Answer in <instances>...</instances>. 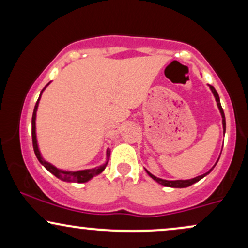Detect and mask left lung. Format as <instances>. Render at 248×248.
Segmentation results:
<instances>
[{
    "instance_id": "left-lung-1",
    "label": "left lung",
    "mask_w": 248,
    "mask_h": 248,
    "mask_svg": "<svg viewBox=\"0 0 248 248\" xmlns=\"http://www.w3.org/2000/svg\"><path fill=\"white\" fill-rule=\"evenodd\" d=\"M209 86H210V90L212 91L213 95H215L216 101H217V106L219 108V112H220V114H221V119H223V129H224V134H225V130H226V122H225V114H224V110H223V108H221V105H220V99H219V95H218L217 91H216V88L213 87V86H211V85H209ZM218 161H219V158H218ZM217 162H216V164H217ZM213 168H215V166H213ZM213 168H212V169H213ZM212 169H210L207 172L203 173V175H201V176H197V177H195V178H191V179H177V181H167V179H162V178L156 177V176H154L153 173H150L149 171H148V170H146V171H147L148 175H149L150 177L154 179V181H156V182H157V183H160V184H162V186H169V187H187V186H192V184L196 183V182L201 181V179L203 178V177H205L207 173H210V171H211Z\"/></svg>"
}]
</instances>
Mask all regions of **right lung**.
Listing matches in <instances>:
<instances>
[{
  "mask_svg": "<svg viewBox=\"0 0 248 248\" xmlns=\"http://www.w3.org/2000/svg\"><path fill=\"white\" fill-rule=\"evenodd\" d=\"M50 84V82H49ZM49 84L46 85V86H49ZM45 86L44 88L42 90L41 94H39V98L38 100L36 102V106L33 108V113H32V120H31V124H32V129H31V134H32V146H33V150H35V154H36V157L38 158V161L41 162L42 166L45 167V169L49 170V171L52 173V175H55L57 178L62 179V181L64 182H75V183H85V182H88L90 179H92L94 176H98L99 173H101L102 171L105 170V168H106L107 163H108V160H109V155H110V150L107 149V153H106V162H105L104 164L100 167H96V168H93V169H85V170H78V171H66V170H62V169H58V168H56L53 164L49 163V162H46L44 160V158L42 157L41 155V152H39V148H38V143H37V135H36V114H37V108H38V104H39V100H41V96H42V93L43 91L46 88Z\"/></svg>",
  "mask_w": 248,
  "mask_h": 248,
  "instance_id": "obj_1",
  "label": "right lung"
}]
</instances>
